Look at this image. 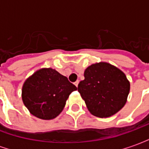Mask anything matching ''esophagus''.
Here are the masks:
<instances>
[{"instance_id": "1", "label": "esophagus", "mask_w": 149, "mask_h": 149, "mask_svg": "<svg viewBox=\"0 0 149 149\" xmlns=\"http://www.w3.org/2000/svg\"><path fill=\"white\" fill-rule=\"evenodd\" d=\"M78 84H79V81H77L76 82H74V84L77 86V87L78 86Z\"/></svg>"}]
</instances>
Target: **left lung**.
<instances>
[{
  "label": "left lung",
  "mask_w": 149,
  "mask_h": 149,
  "mask_svg": "<svg viewBox=\"0 0 149 149\" xmlns=\"http://www.w3.org/2000/svg\"><path fill=\"white\" fill-rule=\"evenodd\" d=\"M78 92L88 111L98 117H109L126 103L130 84L125 74L115 66L100 62L88 67Z\"/></svg>",
  "instance_id": "8db88e82"
}]
</instances>
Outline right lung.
<instances>
[{
	"label": "right lung",
	"mask_w": 149,
	"mask_h": 149,
	"mask_svg": "<svg viewBox=\"0 0 149 149\" xmlns=\"http://www.w3.org/2000/svg\"><path fill=\"white\" fill-rule=\"evenodd\" d=\"M77 88L52 68H42L29 77L22 88V100L29 112L43 120L61 112L72 92Z\"/></svg>",
	"instance_id": "right-lung-1"
}]
</instances>
